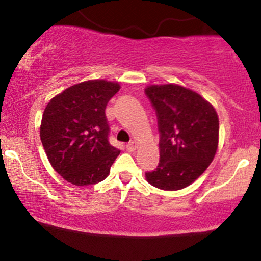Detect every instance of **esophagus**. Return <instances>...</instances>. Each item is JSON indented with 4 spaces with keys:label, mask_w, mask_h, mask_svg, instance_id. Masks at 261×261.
I'll list each match as a JSON object with an SVG mask.
<instances>
[{
    "label": "esophagus",
    "mask_w": 261,
    "mask_h": 261,
    "mask_svg": "<svg viewBox=\"0 0 261 261\" xmlns=\"http://www.w3.org/2000/svg\"><path fill=\"white\" fill-rule=\"evenodd\" d=\"M126 147H127V149H128V151H129V152H133V151H135V149H137V142H135V141L128 142Z\"/></svg>",
    "instance_id": "34e87169"
}]
</instances>
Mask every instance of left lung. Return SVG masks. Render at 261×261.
Segmentation results:
<instances>
[{
  "mask_svg": "<svg viewBox=\"0 0 261 261\" xmlns=\"http://www.w3.org/2000/svg\"><path fill=\"white\" fill-rule=\"evenodd\" d=\"M145 94L155 110L160 137L159 164L146 172V179L162 190H180L213 162L219 144V117L201 95L180 85H151Z\"/></svg>",
  "mask_w": 261,
  "mask_h": 261,
  "instance_id": "obj_1",
  "label": "left lung"
}]
</instances>
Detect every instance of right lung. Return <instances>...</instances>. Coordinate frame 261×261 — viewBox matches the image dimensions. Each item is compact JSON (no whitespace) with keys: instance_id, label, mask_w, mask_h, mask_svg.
Instances as JSON below:
<instances>
[{"instance_id":"obj_1","label":"right lung","mask_w":261,"mask_h":261,"mask_svg":"<svg viewBox=\"0 0 261 261\" xmlns=\"http://www.w3.org/2000/svg\"><path fill=\"white\" fill-rule=\"evenodd\" d=\"M113 82L95 80L67 88L46 106L40 139L53 169L71 184L106 179L120 149L109 142L106 107L119 91Z\"/></svg>"}]
</instances>
